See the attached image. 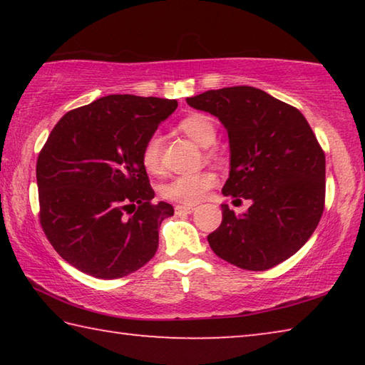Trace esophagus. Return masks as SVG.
Listing matches in <instances>:
<instances>
[{
    "label": "esophagus",
    "mask_w": 365,
    "mask_h": 365,
    "mask_svg": "<svg viewBox=\"0 0 365 365\" xmlns=\"http://www.w3.org/2000/svg\"><path fill=\"white\" fill-rule=\"evenodd\" d=\"M193 211H195L193 206H183V205L175 206V214H191Z\"/></svg>",
    "instance_id": "34e87169"
}]
</instances>
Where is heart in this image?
<instances>
[{
    "mask_svg": "<svg viewBox=\"0 0 365 365\" xmlns=\"http://www.w3.org/2000/svg\"><path fill=\"white\" fill-rule=\"evenodd\" d=\"M178 128L197 145L209 146L215 140V123L211 115L202 113H191L178 122ZM140 160L148 174H159L160 172V138L153 133L145 140L140 151ZM217 178L212 172H197V174L178 175L172 178L160 190V193L169 201L183 202V205H196L207 195Z\"/></svg>",
    "mask_w": 365,
    "mask_h": 365,
    "instance_id": "1",
    "label": "heart"
}]
</instances>
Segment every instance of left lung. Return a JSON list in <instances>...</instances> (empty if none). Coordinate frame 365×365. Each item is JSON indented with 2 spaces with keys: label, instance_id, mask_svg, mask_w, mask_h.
I'll return each mask as SVG.
<instances>
[{
  "label": "left lung",
  "instance_id": "obj_1",
  "mask_svg": "<svg viewBox=\"0 0 365 365\" xmlns=\"http://www.w3.org/2000/svg\"><path fill=\"white\" fill-rule=\"evenodd\" d=\"M219 117L230 140V177L222 193L251 200L207 235L212 251L245 270H267L298 252L325 207V153L306 117L255 86H228L187 98Z\"/></svg>",
  "mask_w": 365,
  "mask_h": 365
}]
</instances>
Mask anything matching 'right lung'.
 Segmentation results:
<instances>
[{
    "mask_svg": "<svg viewBox=\"0 0 365 365\" xmlns=\"http://www.w3.org/2000/svg\"><path fill=\"white\" fill-rule=\"evenodd\" d=\"M175 109V100L109 95L69 110L49 133L36 159L40 224L76 269L113 280L156 255L174 207L153 202L140 151Z\"/></svg>",
    "mask_w": 365,
    "mask_h": 365,
    "instance_id": "obj_1",
    "label": "right lung"
}]
</instances>
